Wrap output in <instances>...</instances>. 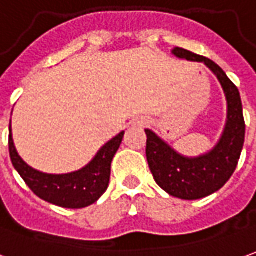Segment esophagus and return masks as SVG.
I'll use <instances>...</instances> for the list:
<instances>
[{"mask_svg": "<svg viewBox=\"0 0 256 256\" xmlns=\"http://www.w3.org/2000/svg\"><path fill=\"white\" fill-rule=\"evenodd\" d=\"M148 122H149V121H148V118L142 117V118H138V120H136V125H139V126H145Z\"/></svg>", "mask_w": 256, "mask_h": 256, "instance_id": "1", "label": "esophagus"}]
</instances>
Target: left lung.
<instances>
[{
    "instance_id": "8db88e82",
    "label": "left lung",
    "mask_w": 256,
    "mask_h": 256,
    "mask_svg": "<svg viewBox=\"0 0 256 256\" xmlns=\"http://www.w3.org/2000/svg\"><path fill=\"white\" fill-rule=\"evenodd\" d=\"M172 54L181 60L205 64L218 78L227 102V118L219 142L200 156H184L152 130H145L146 158L154 181L172 196L195 200L219 191L238 164L246 139L242 103L237 86L212 60L180 47H174Z\"/></svg>"
}]
</instances>
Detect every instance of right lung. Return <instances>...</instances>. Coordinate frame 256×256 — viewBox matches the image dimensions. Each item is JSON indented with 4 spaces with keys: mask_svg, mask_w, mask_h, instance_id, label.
<instances>
[{
    "mask_svg": "<svg viewBox=\"0 0 256 256\" xmlns=\"http://www.w3.org/2000/svg\"><path fill=\"white\" fill-rule=\"evenodd\" d=\"M122 138L124 131L102 146L96 156L80 170L66 174H48L30 167L19 156L10 122V154L15 170L38 198L61 208L82 209L98 202L107 190L110 182L111 162Z\"/></svg>",
    "mask_w": 256,
    "mask_h": 256,
    "instance_id": "add662e5",
    "label": "right lung"
}]
</instances>
